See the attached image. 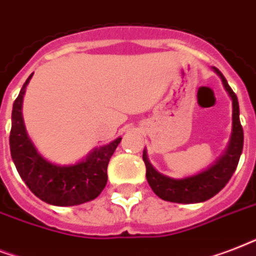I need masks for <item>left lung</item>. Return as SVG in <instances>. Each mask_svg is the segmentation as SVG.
Returning a JSON list of instances; mask_svg holds the SVG:
<instances>
[{"label": "left lung", "instance_id": "obj_1", "mask_svg": "<svg viewBox=\"0 0 256 256\" xmlns=\"http://www.w3.org/2000/svg\"><path fill=\"white\" fill-rule=\"evenodd\" d=\"M214 69L220 76L226 90L232 98V136H231L228 150L226 152V155L222 156L216 164H214L207 171L180 180L171 179L168 176L159 174L150 166L146 150H144L142 160L146 163V180L152 191L155 192L160 199L186 204L206 202L226 187V184L228 183L231 176L236 170L242 150H243V138H244L243 128L239 120V102H238L236 94L231 89L220 70L216 68Z\"/></svg>", "mask_w": 256, "mask_h": 256}]
</instances>
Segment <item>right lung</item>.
Segmentation results:
<instances>
[{
	"label": "right lung",
	"mask_w": 256,
	"mask_h": 256,
	"mask_svg": "<svg viewBox=\"0 0 256 256\" xmlns=\"http://www.w3.org/2000/svg\"><path fill=\"white\" fill-rule=\"evenodd\" d=\"M30 77L25 81L12 110V159L21 179L38 199L53 206H77L100 195L106 184V167L122 138L94 150L78 164L60 167L49 163L29 140L24 126L22 97Z\"/></svg>",
	"instance_id": "obj_1"
}]
</instances>
